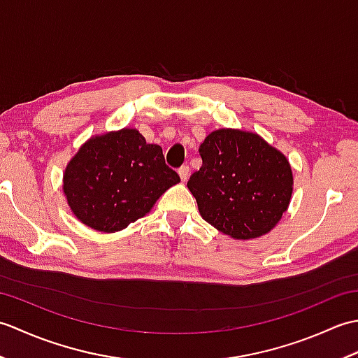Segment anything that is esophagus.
Masks as SVG:
<instances>
[{
    "mask_svg": "<svg viewBox=\"0 0 358 358\" xmlns=\"http://www.w3.org/2000/svg\"><path fill=\"white\" fill-rule=\"evenodd\" d=\"M178 173H180V178H181V181H186L187 180V177H189V166L187 164H183L178 169Z\"/></svg>",
    "mask_w": 358,
    "mask_h": 358,
    "instance_id": "esophagus-1",
    "label": "esophagus"
}]
</instances>
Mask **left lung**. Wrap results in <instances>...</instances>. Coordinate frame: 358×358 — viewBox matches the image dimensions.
Instances as JSON below:
<instances>
[{
  "label": "left lung",
  "instance_id": "8db88e82",
  "mask_svg": "<svg viewBox=\"0 0 358 358\" xmlns=\"http://www.w3.org/2000/svg\"><path fill=\"white\" fill-rule=\"evenodd\" d=\"M201 167L187 181L201 217L235 240L275 227L292 195V169L260 135L238 129L210 132L200 146Z\"/></svg>",
  "mask_w": 358,
  "mask_h": 358
}]
</instances>
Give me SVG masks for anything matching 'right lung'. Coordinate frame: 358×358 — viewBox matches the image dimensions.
<instances>
[{
  "instance_id": "right-lung-1",
  "label": "right lung",
  "mask_w": 358,
  "mask_h": 358,
  "mask_svg": "<svg viewBox=\"0 0 358 358\" xmlns=\"http://www.w3.org/2000/svg\"><path fill=\"white\" fill-rule=\"evenodd\" d=\"M180 181L163 149L136 129L96 135L67 164L63 191L73 215L100 232H118L144 217Z\"/></svg>"
}]
</instances>
